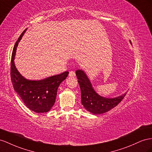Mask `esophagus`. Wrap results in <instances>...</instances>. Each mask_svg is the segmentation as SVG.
Returning <instances> with one entry per match:
<instances>
[{"label":"esophagus","mask_w":152,"mask_h":152,"mask_svg":"<svg viewBox=\"0 0 152 152\" xmlns=\"http://www.w3.org/2000/svg\"><path fill=\"white\" fill-rule=\"evenodd\" d=\"M69 76L72 77H75V72H73V71H70L69 73Z\"/></svg>","instance_id":"esophagus-1"}]
</instances>
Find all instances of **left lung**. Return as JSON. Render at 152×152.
Returning <instances> with one entry per match:
<instances>
[{"label": "left lung", "instance_id": "left-lung-1", "mask_svg": "<svg viewBox=\"0 0 152 152\" xmlns=\"http://www.w3.org/2000/svg\"><path fill=\"white\" fill-rule=\"evenodd\" d=\"M76 75L80 88L82 104L93 114H100L109 111L120 104L126 94L113 98L102 97L93 89L87 75L83 70H77Z\"/></svg>", "mask_w": 152, "mask_h": 152}]
</instances>
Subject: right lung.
I'll return each instance as SVG.
<instances>
[{
	"mask_svg": "<svg viewBox=\"0 0 152 152\" xmlns=\"http://www.w3.org/2000/svg\"><path fill=\"white\" fill-rule=\"evenodd\" d=\"M26 30L20 36L12 52L10 73L12 84L15 91L28 109L37 113H47L54 105L57 89L66 79L69 72H65L42 80H28L20 74L15 67L14 58L18 42Z\"/></svg>",
	"mask_w": 152,
	"mask_h": 152,
	"instance_id": "obj_1",
	"label": "right lung"
}]
</instances>
